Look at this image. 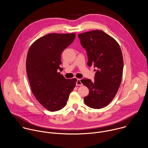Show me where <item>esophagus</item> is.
<instances>
[{"label": "esophagus", "mask_w": 148, "mask_h": 148, "mask_svg": "<svg viewBox=\"0 0 148 148\" xmlns=\"http://www.w3.org/2000/svg\"><path fill=\"white\" fill-rule=\"evenodd\" d=\"M76 85L77 86H82L83 84L82 83V82L81 81V79H77V81L76 82Z\"/></svg>", "instance_id": "obj_1"}]
</instances>
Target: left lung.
<instances>
[{"instance_id": "left-lung-1", "label": "left lung", "mask_w": 148, "mask_h": 148, "mask_svg": "<svg viewBox=\"0 0 148 148\" xmlns=\"http://www.w3.org/2000/svg\"><path fill=\"white\" fill-rule=\"evenodd\" d=\"M78 37L86 50L88 66L97 68L94 81L85 78L81 81L89 89L84 102L90 108H102L114 98L121 82V50L114 38L100 30L81 33Z\"/></svg>"}]
</instances>
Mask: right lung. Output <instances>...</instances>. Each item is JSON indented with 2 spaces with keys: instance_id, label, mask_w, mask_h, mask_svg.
<instances>
[{
  "instance_id": "1",
  "label": "right lung",
  "mask_w": 148,
  "mask_h": 148,
  "mask_svg": "<svg viewBox=\"0 0 148 148\" xmlns=\"http://www.w3.org/2000/svg\"><path fill=\"white\" fill-rule=\"evenodd\" d=\"M75 33H50L35 41L28 50L26 70L36 100L51 112L66 106L77 79H66L58 72L61 53L74 40Z\"/></svg>"
}]
</instances>
